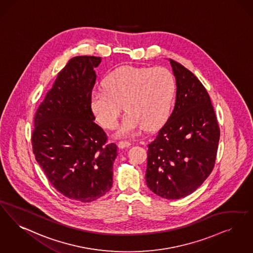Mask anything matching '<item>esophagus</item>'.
I'll use <instances>...</instances> for the list:
<instances>
[{"instance_id": "obj_1", "label": "esophagus", "mask_w": 253, "mask_h": 253, "mask_svg": "<svg viewBox=\"0 0 253 253\" xmlns=\"http://www.w3.org/2000/svg\"><path fill=\"white\" fill-rule=\"evenodd\" d=\"M118 146H119V148H121V149L128 148V147H130V146H131V142L120 141L119 142V144H118Z\"/></svg>"}]
</instances>
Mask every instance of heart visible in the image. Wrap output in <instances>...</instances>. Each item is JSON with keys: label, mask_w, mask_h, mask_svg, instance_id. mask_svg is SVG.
Returning a JSON list of instances; mask_svg holds the SVG:
<instances>
[{"label": "heart", "mask_w": 253, "mask_h": 253, "mask_svg": "<svg viewBox=\"0 0 253 253\" xmlns=\"http://www.w3.org/2000/svg\"><path fill=\"white\" fill-rule=\"evenodd\" d=\"M102 85L103 89L91 94V108L101 126L113 130L124 107L127 114L117 132L119 136L141 127L155 129L170 115L176 80L165 67H120L105 77Z\"/></svg>", "instance_id": "heart-1"}]
</instances>
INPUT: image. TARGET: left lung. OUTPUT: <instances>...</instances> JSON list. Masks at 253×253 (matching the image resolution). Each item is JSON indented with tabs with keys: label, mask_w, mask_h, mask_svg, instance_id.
I'll return each mask as SVG.
<instances>
[{
	"label": "left lung",
	"mask_w": 253,
	"mask_h": 253,
	"mask_svg": "<svg viewBox=\"0 0 253 253\" xmlns=\"http://www.w3.org/2000/svg\"><path fill=\"white\" fill-rule=\"evenodd\" d=\"M176 78V101L169 120L148 145L146 182L168 200L184 198L211 174L220 130L210 96L201 81L169 59Z\"/></svg>",
	"instance_id": "8db88e82"
}]
</instances>
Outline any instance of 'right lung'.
I'll return each mask as SVG.
<instances>
[{
  "label": "right lung",
  "instance_id": "add662e5",
  "mask_svg": "<svg viewBox=\"0 0 253 253\" xmlns=\"http://www.w3.org/2000/svg\"><path fill=\"white\" fill-rule=\"evenodd\" d=\"M101 57L71 58L58 72L34 118L33 152L51 185L65 197L94 202L111 189L115 143L94 122L90 97Z\"/></svg>",
  "mask_w": 253,
  "mask_h": 253
}]
</instances>
